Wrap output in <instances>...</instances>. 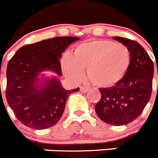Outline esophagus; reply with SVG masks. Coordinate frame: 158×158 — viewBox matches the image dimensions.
<instances>
[{"label":"esophagus","instance_id":"34e87169","mask_svg":"<svg viewBox=\"0 0 158 158\" xmlns=\"http://www.w3.org/2000/svg\"><path fill=\"white\" fill-rule=\"evenodd\" d=\"M80 90H81V92H82V93H87L88 91H89V89H88V88H86V87H84V86H81Z\"/></svg>","mask_w":158,"mask_h":158}]
</instances>
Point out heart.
<instances>
[{"mask_svg": "<svg viewBox=\"0 0 158 158\" xmlns=\"http://www.w3.org/2000/svg\"><path fill=\"white\" fill-rule=\"evenodd\" d=\"M131 62V51L127 46L107 40H92L75 47L72 55L62 61L65 76L75 81L83 77L94 85L110 88L123 79Z\"/></svg>", "mask_w": 158, "mask_h": 158, "instance_id": "obj_1", "label": "heart"}]
</instances>
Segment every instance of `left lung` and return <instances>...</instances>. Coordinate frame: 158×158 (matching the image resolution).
Here are the masks:
<instances>
[{
  "instance_id": "obj_1",
  "label": "left lung",
  "mask_w": 158,
  "mask_h": 158,
  "mask_svg": "<svg viewBox=\"0 0 158 158\" xmlns=\"http://www.w3.org/2000/svg\"><path fill=\"white\" fill-rule=\"evenodd\" d=\"M113 39L129 48L131 65L119 83L100 89L101 99L95 110L106 123L122 126L136 119L150 100L154 66L146 50L138 42L118 36Z\"/></svg>"
}]
</instances>
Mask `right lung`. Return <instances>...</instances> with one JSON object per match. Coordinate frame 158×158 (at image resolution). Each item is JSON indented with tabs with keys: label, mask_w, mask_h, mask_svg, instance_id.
Segmentation results:
<instances>
[{
	"label": "right lung",
	"mask_w": 158,
	"mask_h": 158,
	"mask_svg": "<svg viewBox=\"0 0 158 158\" xmlns=\"http://www.w3.org/2000/svg\"><path fill=\"white\" fill-rule=\"evenodd\" d=\"M80 38L65 36L42 40L19 48L7 65L6 100L19 122L35 130L54 126L62 117L68 96L79 88L65 90L62 76V53Z\"/></svg>",
	"instance_id": "right-lung-1"
}]
</instances>
